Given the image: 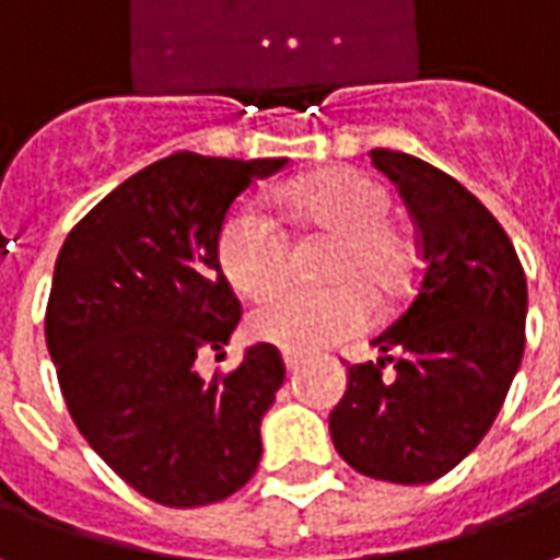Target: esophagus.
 Returning a JSON list of instances; mask_svg holds the SVG:
<instances>
[{"label": "esophagus", "mask_w": 560, "mask_h": 560, "mask_svg": "<svg viewBox=\"0 0 560 560\" xmlns=\"http://www.w3.org/2000/svg\"><path fill=\"white\" fill-rule=\"evenodd\" d=\"M284 365H288V372H300V365H303V360H300V357H291V353H288V357H284Z\"/></svg>", "instance_id": "1"}]
</instances>
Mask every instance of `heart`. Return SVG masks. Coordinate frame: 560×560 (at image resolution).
Returning <instances> with one entry per match:
<instances>
[{"label": "heart", "instance_id": "1", "mask_svg": "<svg viewBox=\"0 0 560 560\" xmlns=\"http://www.w3.org/2000/svg\"><path fill=\"white\" fill-rule=\"evenodd\" d=\"M288 203L312 228L336 233L329 260L332 288H288L267 296L248 317L257 341L291 357H315L372 324V300L393 305L411 288L417 252L408 233L389 221L393 200L365 173L336 167L296 179ZM221 272L236 291L267 293L284 281L291 245L279 221L257 203H236L215 240Z\"/></svg>", "mask_w": 560, "mask_h": 560}]
</instances>
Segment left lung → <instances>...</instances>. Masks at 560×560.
Segmentation results:
<instances>
[{
  "label": "left lung",
  "mask_w": 560,
  "mask_h": 560,
  "mask_svg": "<svg viewBox=\"0 0 560 560\" xmlns=\"http://www.w3.org/2000/svg\"><path fill=\"white\" fill-rule=\"evenodd\" d=\"M372 161L411 209L422 272L408 308L372 341L377 363L348 365L329 434L353 470L420 486L492 429L525 351L528 284L504 228L465 185L396 149H372Z\"/></svg>",
  "instance_id": "left-lung-1"
}]
</instances>
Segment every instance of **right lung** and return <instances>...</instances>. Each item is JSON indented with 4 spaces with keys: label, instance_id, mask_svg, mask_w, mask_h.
Returning <instances> with one entry per match:
<instances>
[{
    "label": "right lung",
    "instance_id": "1",
    "mask_svg": "<svg viewBox=\"0 0 560 560\" xmlns=\"http://www.w3.org/2000/svg\"><path fill=\"white\" fill-rule=\"evenodd\" d=\"M284 164L173 152L92 207L56 257L44 336L68 413L155 504H215L257 470L281 353L255 345L212 381L195 360L219 353L243 315L215 255L221 221Z\"/></svg>",
    "mask_w": 560,
    "mask_h": 560
}]
</instances>
